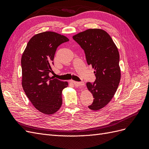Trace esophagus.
<instances>
[{
    "instance_id": "obj_1",
    "label": "esophagus",
    "mask_w": 149,
    "mask_h": 149,
    "mask_svg": "<svg viewBox=\"0 0 149 149\" xmlns=\"http://www.w3.org/2000/svg\"><path fill=\"white\" fill-rule=\"evenodd\" d=\"M73 84L76 87H83L84 86V82H77V81H73Z\"/></svg>"
}]
</instances>
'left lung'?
I'll list each match as a JSON object with an SVG mask.
<instances>
[{
	"mask_svg": "<svg viewBox=\"0 0 149 149\" xmlns=\"http://www.w3.org/2000/svg\"><path fill=\"white\" fill-rule=\"evenodd\" d=\"M73 38L84 51L88 65L94 69L96 81L86 83L94 101L88 106L93 111L105 107L114 97L120 80L119 53L111 36L100 29H90Z\"/></svg>",
	"mask_w": 149,
	"mask_h": 149,
	"instance_id": "1",
	"label": "left lung"
}]
</instances>
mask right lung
<instances>
[{
	"instance_id": "obj_1",
	"label": "right lung",
	"mask_w": 149,
	"mask_h": 149,
	"mask_svg": "<svg viewBox=\"0 0 149 149\" xmlns=\"http://www.w3.org/2000/svg\"><path fill=\"white\" fill-rule=\"evenodd\" d=\"M68 41L64 35L45 31L31 37L22 54V88L33 106L45 114L60 109L62 91L68 86L66 81L49 76L56 48Z\"/></svg>"
}]
</instances>
